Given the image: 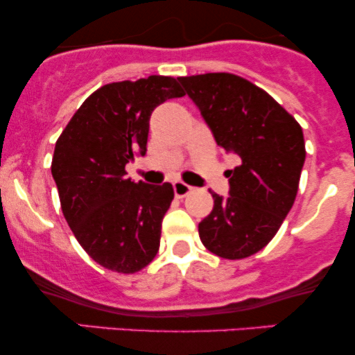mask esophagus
I'll use <instances>...</instances> for the list:
<instances>
[{"label": "esophagus", "mask_w": 355, "mask_h": 355, "mask_svg": "<svg viewBox=\"0 0 355 355\" xmlns=\"http://www.w3.org/2000/svg\"><path fill=\"white\" fill-rule=\"evenodd\" d=\"M173 191H175V195H177L178 198H182V197H185V195L190 193L191 187L187 185V183L180 182V180H177V182H173Z\"/></svg>", "instance_id": "34e87169"}]
</instances>
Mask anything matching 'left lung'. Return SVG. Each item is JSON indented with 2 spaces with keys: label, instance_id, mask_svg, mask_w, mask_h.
Listing matches in <instances>:
<instances>
[{
  "label": "left lung",
  "instance_id": "left-lung-1",
  "mask_svg": "<svg viewBox=\"0 0 355 355\" xmlns=\"http://www.w3.org/2000/svg\"><path fill=\"white\" fill-rule=\"evenodd\" d=\"M217 145L237 155L229 197L198 223L202 243L222 259H245L274 239L294 205L305 162L304 133L268 93L230 73L178 78Z\"/></svg>",
  "mask_w": 355,
  "mask_h": 355
}]
</instances>
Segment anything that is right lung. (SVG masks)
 <instances>
[{
	"label": "right lung",
	"mask_w": 355,
	"mask_h": 355,
	"mask_svg": "<svg viewBox=\"0 0 355 355\" xmlns=\"http://www.w3.org/2000/svg\"><path fill=\"white\" fill-rule=\"evenodd\" d=\"M183 95L172 76L105 85L56 141L51 175L61 210L80 245L108 270L133 274L157 255L173 187L132 180L125 165L145 155L153 110Z\"/></svg>",
	"instance_id": "1"
}]
</instances>
